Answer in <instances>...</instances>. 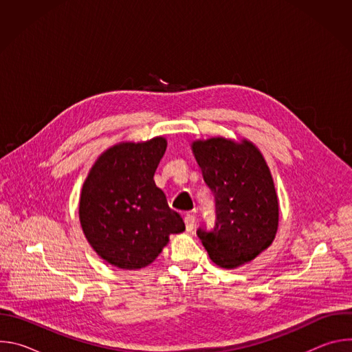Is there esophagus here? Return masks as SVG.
Returning a JSON list of instances; mask_svg holds the SVG:
<instances>
[{
    "instance_id": "1",
    "label": "esophagus",
    "mask_w": 352,
    "mask_h": 352,
    "mask_svg": "<svg viewBox=\"0 0 352 352\" xmlns=\"http://www.w3.org/2000/svg\"><path fill=\"white\" fill-rule=\"evenodd\" d=\"M184 223H185V227H186V231L190 232L195 227V216L193 214H185L184 217Z\"/></svg>"
}]
</instances>
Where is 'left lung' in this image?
<instances>
[{
  "mask_svg": "<svg viewBox=\"0 0 352 352\" xmlns=\"http://www.w3.org/2000/svg\"><path fill=\"white\" fill-rule=\"evenodd\" d=\"M195 159L216 199L213 228L196 234L210 259L232 269L270 246L278 226V200L270 170L254 143L212 138L192 143Z\"/></svg>",
  "mask_w": 352,
  "mask_h": 352,
  "instance_id": "left-lung-1",
  "label": "left lung"
}]
</instances>
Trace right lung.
I'll return each instance as SVG.
<instances>
[{
	"mask_svg": "<svg viewBox=\"0 0 352 352\" xmlns=\"http://www.w3.org/2000/svg\"><path fill=\"white\" fill-rule=\"evenodd\" d=\"M166 148L164 138L113 146L97 159L83 184L82 230L97 255L113 266L136 270L150 265L168 235L185 230L153 179Z\"/></svg>",
	"mask_w": 352,
	"mask_h": 352,
	"instance_id": "right-lung-1",
	"label": "right lung"
}]
</instances>
